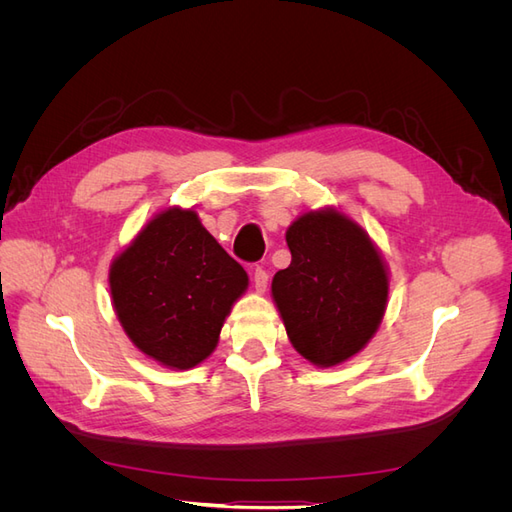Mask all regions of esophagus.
I'll use <instances>...</instances> for the list:
<instances>
[{"instance_id": "34e87169", "label": "esophagus", "mask_w": 512, "mask_h": 512, "mask_svg": "<svg viewBox=\"0 0 512 512\" xmlns=\"http://www.w3.org/2000/svg\"><path fill=\"white\" fill-rule=\"evenodd\" d=\"M267 284H269V273L262 269V267H256L254 269V288L258 292H265L267 290Z\"/></svg>"}]
</instances>
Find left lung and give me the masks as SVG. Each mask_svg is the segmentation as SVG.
<instances>
[{
	"mask_svg": "<svg viewBox=\"0 0 512 512\" xmlns=\"http://www.w3.org/2000/svg\"><path fill=\"white\" fill-rule=\"evenodd\" d=\"M290 267L271 292L292 346L314 365L359 352L384 316L389 280L363 228L337 211L305 213L286 232Z\"/></svg>",
	"mask_w": 512,
	"mask_h": 512,
	"instance_id": "left-lung-1",
	"label": "left lung"
}]
</instances>
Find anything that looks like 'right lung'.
I'll use <instances>...</instances> for the list:
<instances>
[{"label": "right lung", "mask_w": 512, "mask_h": 512, "mask_svg": "<svg viewBox=\"0 0 512 512\" xmlns=\"http://www.w3.org/2000/svg\"><path fill=\"white\" fill-rule=\"evenodd\" d=\"M108 282L134 346L162 365L190 369L218 346L247 273L194 211L168 209L113 262Z\"/></svg>", "instance_id": "add662e5"}]
</instances>
